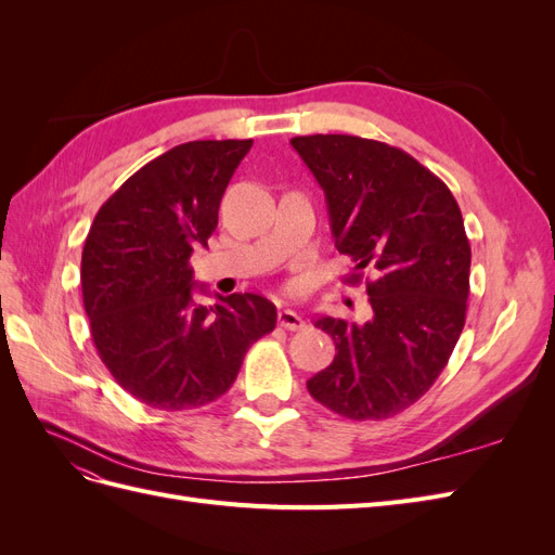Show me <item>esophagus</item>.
Returning <instances> with one entry per match:
<instances>
[{"mask_svg": "<svg viewBox=\"0 0 555 555\" xmlns=\"http://www.w3.org/2000/svg\"><path fill=\"white\" fill-rule=\"evenodd\" d=\"M278 322H280V326H284L287 331H304L308 326L306 319L300 317L296 310H289V308H282L278 312Z\"/></svg>", "mask_w": 555, "mask_h": 555, "instance_id": "34e87169", "label": "esophagus"}]
</instances>
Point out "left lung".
Returning a JSON list of instances; mask_svg holds the SVG:
<instances>
[{
	"label": "left lung",
	"instance_id": "left-lung-1",
	"mask_svg": "<svg viewBox=\"0 0 555 555\" xmlns=\"http://www.w3.org/2000/svg\"><path fill=\"white\" fill-rule=\"evenodd\" d=\"M292 145L324 190L331 233L367 282L373 314H319L335 359L308 379L314 400L354 422L389 418L440 377L465 326L469 243L447 184L408 153L347 133L296 137ZM351 273L349 282H359Z\"/></svg>",
	"mask_w": 555,
	"mask_h": 555
}]
</instances>
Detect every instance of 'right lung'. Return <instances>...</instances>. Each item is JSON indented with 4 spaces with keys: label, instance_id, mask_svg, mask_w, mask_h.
<instances>
[{
    "label": "right lung",
    "instance_id": "1",
    "mask_svg": "<svg viewBox=\"0 0 555 555\" xmlns=\"http://www.w3.org/2000/svg\"><path fill=\"white\" fill-rule=\"evenodd\" d=\"M247 141H190L147 162L90 227L80 261L82 304L99 357L127 393L155 410L208 405L231 389L247 349L278 312L259 294H215L201 306L192 251L217 227Z\"/></svg>",
    "mask_w": 555,
    "mask_h": 555
}]
</instances>
